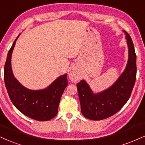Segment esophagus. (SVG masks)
<instances>
[{
    "instance_id": "34e87169",
    "label": "esophagus",
    "mask_w": 145,
    "mask_h": 145,
    "mask_svg": "<svg viewBox=\"0 0 145 145\" xmlns=\"http://www.w3.org/2000/svg\"><path fill=\"white\" fill-rule=\"evenodd\" d=\"M69 77L71 78V79L72 80H78L79 79V75L77 72H76V71H71L70 75H69Z\"/></svg>"
}]
</instances>
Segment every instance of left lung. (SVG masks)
Masks as SVG:
<instances>
[{"instance_id": "1", "label": "left lung", "mask_w": 145, "mask_h": 145, "mask_svg": "<svg viewBox=\"0 0 145 145\" xmlns=\"http://www.w3.org/2000/svg\"><path fill=\"white\" fill-rule=\"evenodd\" d=\"M127 39L129 58L125 71L116 82L107 90L92 93L82 80L77 84L82 113L91 120H101L112 116L126 103L131 95L137 78V55L131 37L123 30Z\"/></svg>"}]
</instances>
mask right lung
Returning a JSON list of instances; mask_svg holds the SVG:
<instances>
[{
    "label": "right lung",
    "mask_w": 145,
    "mask_h": 145,
    "mask_svg": "<svg viewBox=\"0 0 145 145\" xmlns=\"http://www.w3.org/2000/svg\"><path fill=\"white\" fill-rule=\"evenodd\" d=\"M19 36L8 50L5 62V86L11 102L20 112L35 120L48 121L58 112L60 99L68 85L67 74L60 76L44 90H31L23 86L13 76L11 63L12 52Z\"/></svg>",
    "instance_id": "right-lung-1"
}]
</instances>
